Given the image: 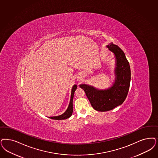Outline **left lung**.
<instances>
[{"label": "left lung", "instance_id": "obj_1", "mask_svg": "<svg viewBox=\"0 0 158 158\" xmlns=\"http://www.w3.org/2000/svg\"><path fill=\"white\" fill-rule=\"evenodd\" d=\"M106 47L114 55L115 80L111 87L98 89L92 85L81 84L93 108L98 111H107L123 103L127 96L131 81L130 66L123 51L113 43Z\"/></svg>", "mask_w": 158, "mask_h": 158}]
</instances>
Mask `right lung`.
<instances>
[{"mask_svg":"<svg viewBox=\"0 0 158 158\" xmlns=\"http://www.w3.org/2000/svg\"><path fill=\"white\" fill-rule=\"evenodd\" d=\"M77 89V85H74L73 87L72 88V91H71V99H70V102L69 104L68 107L66 109L65 113H63L62 114L58 115V116H54V117H50L49 118L53 120H65L71 117L72 113H73V96L74 93Z\"/></svg>","mask_w":158,"mask_h":158,"instance_id":"obj_1","label":"right lung"}]
</instances>
